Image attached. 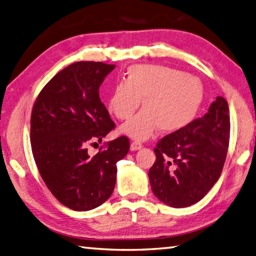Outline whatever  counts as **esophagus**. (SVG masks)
Instances as JSON below:
<instances>
[{
  "mask_svg": "<svg viewBox=\"0 0 256 256\" xmlns=\"http://www.w3.org/2000/svg\"><path fill=\"white\" fill-rule=\"evenodd\" d=\"M140 148H142V144L140 142L135 141V142L131 143V151H138V150H140Z\"/></svg>",
  "mask_w": 256,
  "mask_h": 256,
  "instance_id": "esophagus-1",
  "label": "esophagus"
}]
</instances>
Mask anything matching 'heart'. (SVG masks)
Listing matches in <instances>:
<instances>
[{
  "label": "heart",
  "mask_w": 256,
  "mask_h": 256,
  "mask_svg": "<svg viewBox=\"0 0 256 256\" xmlns=\"http://www.w3.org/2000/svg\"><path fill=\"white\" fill-rule=\"evenodd\" d=\"M203 98L202 84L193 75L162 65L138 64L128 68L125 82L113 88L108 111L126 120L142 100L143 111L121 126V132L135 140L151 138L160 128L175 132L193 121Z\"/></svg>",
  "instance_id": "1"
}]
</instances>
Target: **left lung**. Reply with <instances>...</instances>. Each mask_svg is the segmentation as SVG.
Listing matches in <instances>:
<instances>
[{"label":"left lung","instance_id":"1","mask_svg":"<svg viewBox=\"0 0 256 256\" xmlns=\"http://www.w3.org/2000/svg\"><path fill=\"white\" fill-rule=\"evenodd\" d=\"M226 100L218 96L208 113L160 140L148 171L155 196L172 208L198 203L216 183L230 141Z\"/></svg>","mask_w":256,"mask_h":256}]
</instances>
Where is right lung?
<instances>
[{"instance_id":"obj_1","label":"right lung","mask_w":256,"mask_h":256,"mask_svg":"<svg viewBox=\"0 0 256 256\" xmlns=\"http://www.w3.org/2000/svg\"><path fill=\"white\" fill-rule=\"evenodd\" d=\"M115 65L76 62L60 71L42 88L31 115L33 158L48 188L65 206L90 211L111 196L116 163L130 142L120 136L91 156L86 145L115 128L98 90Z\"/></svg>"}]
</instances>
